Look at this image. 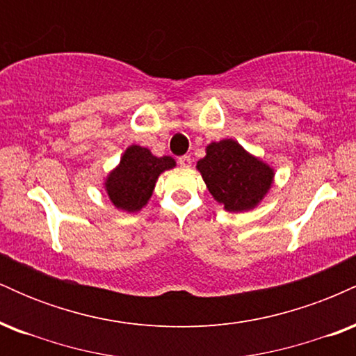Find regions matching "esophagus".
I'll list each match as a JSON object with an SVG mask.
<instances>
[{
  "instance_id": "1",
  "label": "esophagus",
  "mask_w": 356,
  "mask_h": 356,
  "mask_svg": "<svg viewBox=\"0 0 356 356\" xmlns=\"http://www.w3.org/2000/svg\"><path fill=\"white\" fill-rule=\"evenodd\" d=\"M177 162L181 164V167H191V157H189V155H181V157L177 159Z\"/></svg>"
}]
</instances>
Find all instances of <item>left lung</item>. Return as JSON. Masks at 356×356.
<instances>
[{
    "instance_id": "obj_1",
    "label": "left lung",
    "mask_w": 356,
    "mask_h": 356,
    "mask_svg": "<svg viewBox=\"0 0 356 356\" xmlns=\"http://www.w3.org/2000/svg\"><path fill=\"white\" fill-rule=\"evenodd\" d=\"M197 169L216 201L232 212L252 209L273 181L271 167L249 155L231 138L212 142L206 157L197 162Z\"/></svg>"
}]
</instances>
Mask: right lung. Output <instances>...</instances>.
<instances>
[{"mask_svg":"<svg viewBox=\"0 0 356 356\" xmlns=\"http://www.w3.org/2000/svg\"><path fill=\"white\" fill-rule=\"evenodd\" d=\"M175 165L172 157H155L149 149L132 145L125 150L120 165L108 175L105 187L118 209L129 212L145 206L152 195L159 174Z\"/></svg>","mask_w":356,"mask_h":356,"instance_id":"obj_1","label":"right lung"}]
</instances>
